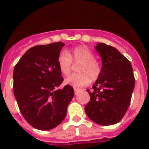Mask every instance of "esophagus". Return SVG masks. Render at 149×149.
<instances>
[{
	"label": "esophagus",
	"instance_id": "esophagus-1",
	"mask_svg": "<svg viewBox=\"0 0 149 149\" xmlns=\"http://www.w3.org/2000/svg\"><path fill=\"white\" fill-rule=\"evenodd\" d=\"M74 94L77 95V93L80 91V89H78V88H74Z\"/></svg>",
	"mask_w": 149,
	"mask_h": 149
}]
</instances>
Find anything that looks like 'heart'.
Segmentation results:
<instances>
[{
	"label": "heart",
	"mask_w": 149,
	"mask_h": 149,
	"mask_svg": "<svg viewBox=\"0 0 149 149\" xmlns=\"http://www.w3.org/2000/svg\"><path fill=\"white\" fill-rule=\"evenodd\" d=\"M72 62L80 64L77 67L79 73L74 74L65 79V83L72 86H84L92 81H95L101 74V65L95 59V54L86 46L74 48L71 52L63 51L57 58L58 67L64 75L69 74L72 71Z\"/></svg>",
	"instance_id": "heart-1"
}]
</instances>
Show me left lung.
Here are the masks:
<instances>
[{"label":"left lung","mask_w":149,"mask_h":149,"mask_svg":"<svg viewBox=\"0 0 149 149\" xmlns=\"http://www.w3.org/2000/svg\"><path fill=\"white\" fill-rule=\"evenodd\" d=\"M95 48L102 60L101 74L93 90L86 89L90 101L85 112L95 123L112 125L120 122L127 112L135 78L130 61L116 48L101 42Z\"/></svg>","instance_id":"obj_1"}]
</instances>
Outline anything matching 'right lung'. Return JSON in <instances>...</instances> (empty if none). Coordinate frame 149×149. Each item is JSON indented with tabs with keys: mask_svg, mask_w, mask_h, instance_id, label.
Wrapping results in <instances>:
<instances>
[{
	"mask_svg": "<svg viewBox=\"0 0 149 149\" xmlns=\"http://www.w3.org/2000/svg\"><path fill=\"white\" fill-rule=\"evenodd\" d=\"M62 42L30 48L13 71V92L21 113L30 125L41 131L54 128L65 119L74 89L57 87L63 77L57 63Z\"/></svg>",
	"mask_w": 149,
	"mask_h": 149,
	"instance_id": "right-lung-1",
	"label": "right lung"
}]
</instances>
